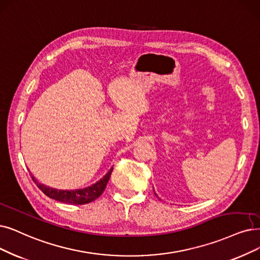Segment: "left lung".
I'll return each mask as SVG.
<instances>
[{
	"instance_id": "obj_1",
	"label": "left lung",
	"mask_w": 260,
	"mask_h": 260,
	"mask_svg": "<svg viewBox=\"0 0 260 260\" xmlns=\"http://www.w3.org/2000/svg\"><path fill=\"white\" fill-rule=\"evenodd\" d=\"M153 192H154V190H153ZM154 194H155V193H154ZM155 195H157V194H155Z\"/></svg>"
}]
</instances>
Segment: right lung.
I'll return each mask as SVG.
<instances>
[{
	"mask_svg": "<svg viewBox=\"0 0 260 260\" xmlns=\"http://www.w3.org/2000/svg\"><path fill=\"white\" fill-rule=\"evenodd\" d=\"M112 171H113V168L110 169V171L94 184L86 186L84 189H77V190H58L54 188H50L48 185L39 183L34 176H30V177H32L33 181L36 183L38 188L48 197H50V199L55 200L60 203H64V204L84 205L90 202H94L103 193L110 179Z\"/></svg>",
	"mask_w": 260,
	"mask_h": 260,
	"instance_id": "right-lung-1",
	"label": "right lung"
}]
</instances>
